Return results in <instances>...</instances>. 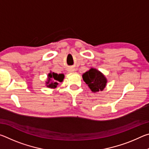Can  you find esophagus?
Segmentation results:
<instances>
[{
    "mask_svg": "<svg viewBox=\"0 0 149 149\" xmlns=\"http://www.w3.org/2000/svg\"><path fill=\"white\" fill-rule=\"evenodd\" d=\"M73 71H74V70H69V72H73Z\"/></svg>",
    "mask_w": 149,
    "mask_h": 149,
    "instance_id": "1",
    "label": "esophagus"
}]
</instances>
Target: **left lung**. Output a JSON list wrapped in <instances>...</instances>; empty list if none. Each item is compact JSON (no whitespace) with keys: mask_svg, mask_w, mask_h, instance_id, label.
Returning a JSON list of instances; mask_svg holds the SVG:
<instances>
[{"mask_svg":"<svg viewBox=\"0 0 149 149\" xmlns=\"http://www.w3.org/2000/svg\"><path fill=\"white\" fill-rule=\"evenodd\" d=\"M83 79L93 92L102 91L107 82L104 75L94 68H91L83 74Z\"/></svg>","mask_w":149,"mask_h":149,"instance_id":"obj_1","label":"left lung"}]
</instances>
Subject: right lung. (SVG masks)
I'll return each instance as SVG.
<instances>
[{
  "mask_svg": "<svg viewBox=\"0 0 149 149\" xmlns=\"http://www.w3.org/2000/svg\"><path fill=\"white\" fill-rule=\"evenodd\" d=\"M64 74H58L56 73H50L48 75V81L46 83L48 87L55 88L58 84V82H62L64 79Z\"/></svg>",
  "mask_w": 149,
  "mask_h": 149,
  "instance_id": "add662e5",
  "label": "right lung"
}]
</instances>
